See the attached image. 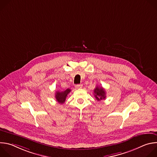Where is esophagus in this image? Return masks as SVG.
Returning <instances> with one entry per match:
<instances>
[{
  "instance_id": "esophagus-1",
  "label": "esophagus",
  "mask_w": 157,
  "mask_h": 157,
  "mask_svg": "<svg viewBox=\"0 0 157 157\" xmlns=\"http://www.w3.org/2000/svg\"><path fill=\"white\" fill-rule=\"evenodd\" d=\"M82 84H76V86H75V87H76V89H81V87H82Z\"/></svg>"
}]
</instances>
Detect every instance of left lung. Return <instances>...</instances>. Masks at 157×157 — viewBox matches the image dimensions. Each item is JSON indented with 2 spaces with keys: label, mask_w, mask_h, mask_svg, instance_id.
Returning a JSON list of instances; mask_svg holds the SVG:
<instances>
[{
  "label": "left lung",
  "mask_w": 157,
  "mask_h": 157,
  "mask_svg": "<svg viewBox=\"0 0 157 157\" xmlns=\"http://www.w3.org/2000/svg\"><path fill=\"white\" fill-rule=\"evenodd\" d=\"M94 95L98 101L105 99L106 98V93L105 89L100 86H96V87L94 89Z\"/></svg>",
  "instance_id": "8db88e82"
}]
</instances>
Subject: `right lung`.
Returning a JSON list of instances; mask_svg holds the SVG:
<instances>
[{"instance_id":"1","label":"right lung","mask_w":157,"mask_h":157,"mask_svg":"<svg viewBox=\"0 0 157 157\" xmlns=\"http://www.w3.org/2000/svg\"><path fill=\"white\" fill-rule=\"evenodd\" d=\"M71 92V89H66L65 91H56L55 93V98L56 101L62 104H63L65 101H66V98L68 96V94Z\"/></svg>"}]
</instances>
